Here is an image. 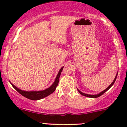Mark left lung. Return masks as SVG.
<instances>
[{"label": "left lung", "instance_id": "1", "mask_svg": "<svg viewBox=\"0 0 127 127\" xmlns=\"http://www.w3.org/2000/svg\"><path fill=\"white\" fill-rule=\"evenodd\" d=\"M117 74H118V72H117ZM117 75H116V77H115L114 80H113V82H112V84H111V85H110L108 87H107V88H106V90H104L103 91V92H101L100 93H99V94H98V95H88V94H85V93H82V92H80V90H78V92H79V93H80V94L82 95L85 96L89 97V98H98V97L100 96H101L102 95L104 94V93L105 92H107V91L109 89V88H111V87H112V85H114V84L115 81H116V78H117Z\"/></svg>", "mask_w": 127, "mask_h": 127}]
</instances>
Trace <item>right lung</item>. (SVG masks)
<instances>
[{"instance_id": "add662e5", "label": "right lung", "mask_w": 127, "mask_h": 127, "mask_svg": "<svg viewBox=\"0 0 127 127\" xmlns=\"http://www.w3.org/2000/svg\"><path fill=\"white\" fill-rule=\"evenodd\" d=\"M63 67H62L60 69V71H59L58 74L57 76H56L55 80L54 83L52 85V86H50L49 88H47V89L44 90L35 91V92L34 91H33V92H26V91H23L22 90H20V88H17L15 85H13L11 83V84L13 87V88L18 93H20L21 95L23 96L26 97V98H28L29 99H31V100H39V99H42V98L50 95L52 94L55 90L56 87L58 86V84L60 75H61V72H62Z\"/></svg>"}]
</instances>
